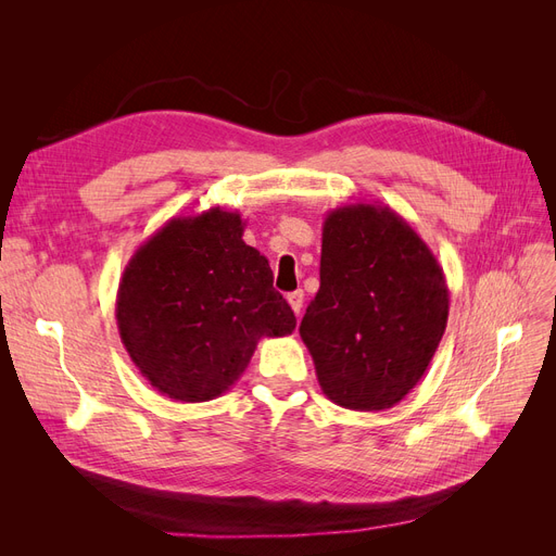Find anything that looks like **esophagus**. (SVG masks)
<instances>
[{
    "mask_svg": "<svg viewBox=\"0 0 556 556\" xmlns=\"http://www.w3.org/2000/svg\"><path fill=\"white\" fill-rule=\"evenodd\" d=\"M288 301H290V306H292V311L299 315L301 313V308H304V290H296V292H290L288 294Z\"/></svg>",
    "mask_w": 556,
    "mask_h": 556,
    "instance_id": "34e87169",
    "label": "esophagus"
}]
</instances>
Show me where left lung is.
Returning <instances> with one entry per match:
<instances>
[{"label":"left lung","instance_id":"1","mask_svg":"<svg viewBox=\"0 0 556 556\" xmlns=\"http://www.w3.org/2000/svg\"><path fill=\"white\" fill-rule=\"evenodd\" d=\"M447 311L439 260L396 211L348 204L327 213L319 290L299 333L336 406L378 413L399 403L433 359Z\"/></svg>","mask_w":556,"mask_h":556}]
</instances>
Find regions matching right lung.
Returning a JSON list of instances; mask_svg holds the SVG:
<instances>
[{"instance_id": "add662e5", "label": "right lung", "mask_w": 556, "mask_h": 556, "mask_svg": "<svg viewBox=\"0 0 556 556\" xmlns=\"http://www.w3.org/2000/svg\"><path fill=\"white\" fill-rule=\"evenodd\" d=\"M239 211L172 217L127 262L117 331L141 376L164 396L201 403L225 394L260 339L288 336L296 317L274 290Z\"/></svg>"}]
</instances>
